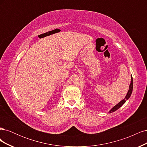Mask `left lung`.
<instances>
[{
    "label": "left lung",
    "mask_w": 147,
    "mask_h": 147,
    "mask_svg": "<svg viewBox=\"0 0 147 147\" xmlns=\"http://www.w3.org/2000/svg\"><path fill=\"white\" fill-rule=\"evenodd\" d=\"M132 90H133V80H132V75H131V83L129 84V90L127 92V94L124 97V99H123L122 100L120 101L118 104H117V105H115L111 109L109 113H112L114 112L115 111H116L117 110H118V109H119L126 102V100H127L129 99L130 96H131L132 94Z\"/></svg>",
    "instance_id": "obj_1"
}]
</instances>
